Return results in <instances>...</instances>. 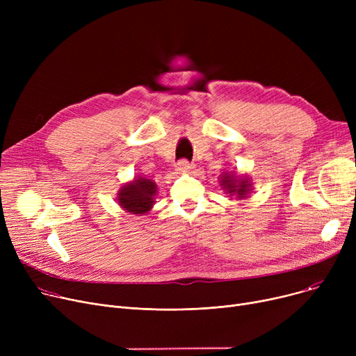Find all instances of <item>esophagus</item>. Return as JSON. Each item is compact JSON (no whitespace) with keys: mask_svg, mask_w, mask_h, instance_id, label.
I'll return each mask as SVG.
<instances>
[{"mask_svg":"<svg viewBox=\"0 0 356 356\" xmlns=\"http://www.w3.org/2000/svg\"><path fill=\"white\" fill-rule=\"evenodd\" d=\"M193 165L188 161V160H180L179 163H177V172H180V173H186V172H189L191 168H192Z\"/></svg>","mask_w":356,"mask_h":356,"instance_id":"1","label":"esophagus"}]
</instances>
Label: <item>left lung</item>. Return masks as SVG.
<instances>
[{
  "mask_svg": "<svg viewBox=\"0 0 356 356\" xmlns=\"http://www.w3.org/2000/svg\"><path fill=\"white\" fill-rule=\"evenodd\" d=\"M220 186L222 189L229 196H236V199H245L248 193L252 191V183L248 176H235L229 173L220 175Z\"/></svg>",
  "mask_w": 356,
  "mask_h": 356,
  "instance_id": "left-lung-1",
  "label": "left lung"
}]
</instances>
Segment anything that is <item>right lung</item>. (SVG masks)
<instances>
[{
    "instance_id": "obj_1",
    "label": "right lung",
    "mask_w": 356,
    "mask_h": 356,
    "mask_svg": "<svg viewBox=\"0 0 356 356\" xmlns=\"http://www.w3.org/2000/svg\"><path fill=\"white\" fill-rule=\"evenodd\" d=\"M156 195V183L152 179L138 176L133 181L122 184V188L118 192L117 200L125 212L143 215L153 208Z\"/></svg>"
}]
</instances>
